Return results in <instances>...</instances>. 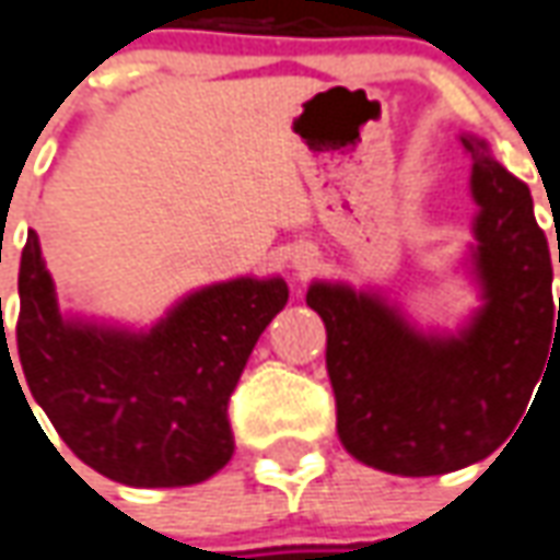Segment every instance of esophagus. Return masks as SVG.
Instances as JSON below:
<instances>
[{
	"instance_id": "1",
	"label": "esophagus",
	"mask_w": 560,
	"mask_h": 560,
	"mask_svg": "<svg viewBox=\"0 0 560 560\" xmlns=\"http://www.w3.org/2000/svg\"><path fill=\"white\" fill-rule=\"evenodd\" d=\"M295 271L301 273V277H304V273H311V268H313V256L311 253H299V256H295Z\"/></svg>"
}]
</instances>
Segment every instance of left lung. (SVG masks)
Here are the masks:
<instances>
[{
	"mask_svg": "<svg viewBox=\"0 0 560 560\" xmlns=\"http://www.w3.org/2000/svg\"><path fill=\"white\" fill-rule=\"evenodd\" d=\"M462 141L474 156L477 271L486 287V307L464 335H416L383 301L347 287L313 283L307 292L325 323L340 443L368 467L400 477H438L489 458L530 413L551 331H560L530 189L482 141Z\"/></svg>",
	"mask_w": 560,
	"mask_h": 560,
	"instance_id": "1",
	"label": "left lung"
}]
</instances>
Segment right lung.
Here are the masks:
<instances>
[{
    "label": "right lung",
    "mask_w": 560,
    "mask_h": 560,
    "mask_svg": "<svg viewBox=\"0 0 560 560\" xmlns=\"http://www.w3.org/2000/svg\"><path fill=\"white\" fill-rule=\"evenodd\" d=\"M18 289L23 380H14L83 464L122 486L172 489L213 477L232 458L229 398L259 335L287 307L280 277L201 289L150 335H126L59 316L30 232ZM2 362L14 371L8 350Z\"/></svg>",
    "instance_id": "add662e5"
}]
</instances>
